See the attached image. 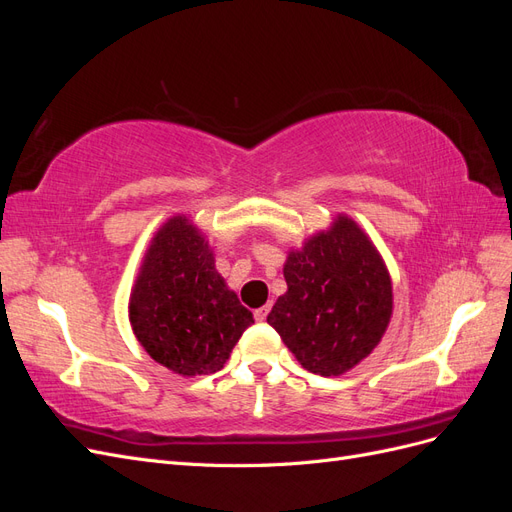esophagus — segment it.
I'll return each instance as SVG.
<instances>
[{"label":"esophagus","mask_w":512,"mask_h":512,"mask_svg":"<svg viewBox=\"0 0 512 512\" xmlns=\"http://www.w3.org/2000/svg\"><path fill=\"white\" fill-rule=\"evenodd\" d=\"M269 309H271V305H262V307H258L256 312H254V318L258 320V322H262L267 318V314H269Z\"/></svg>","instance_id":"1"}]
</instances>
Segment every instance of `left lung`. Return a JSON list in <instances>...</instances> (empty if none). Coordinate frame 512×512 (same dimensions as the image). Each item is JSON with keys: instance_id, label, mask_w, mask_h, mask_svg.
Returning a JSON list of instances; mask_svg holds the SVG:
<instances>
[{"instance_id": "obj_1", "label": "left lung", "mask_w": 512, "mask_h": 512, "mask_svg": "<svg viewBox=\"0 0 512 512\" xmlns=\"http://www.w3.org/2000/svg\"><path fill=\"white\" fill-rule=\"evenodd\" d=\"M288 290L267 322L307 371L342 376L374 352L393 316V282L378 247L348 215L307 237L284 262Z\"/></svg>"}]
</instances>
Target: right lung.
<instances>
[{"mask_svg":"<svg viewBox=\"0 0 512 512\" xmlns=\"http://www.w3.org/2000/svg\"><path fill=\"white\" fill-rule=\"evenodd\" d=\"M128 316L151 359L183 378L222 369L254 322L215 269L205 232L183 213L153 235L130 292Z\"/></svg>","mask_w":512,"mask_h":512,"instance_id":"add662e5","label":"right lung"}]
</instances>
